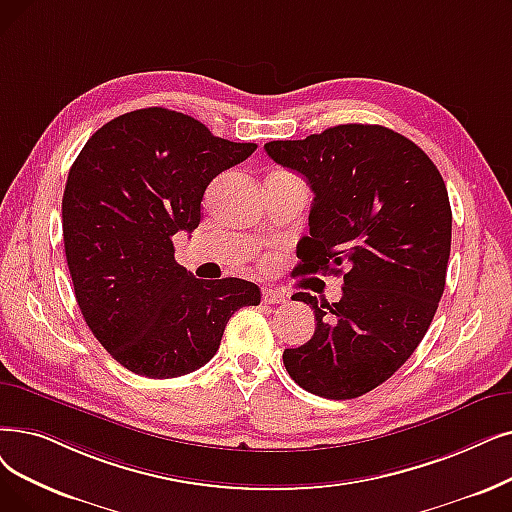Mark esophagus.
I'll return each mask as SVG.
<instances>
[{"label": "esophagus", "mask_w": 512, "mask_h": 512, "mask_svg": "<svg viewBox=\"0 0 512 512\" xmlns=\"http://www.w3.org/2000/svg\"><path fill=\"white\" fill-rule=\"evenodd\" d=\"M263 303H284L286 301V295L282 291H274V288H263Z\"/></svg>", "instance_id": "esophagus-1"}]
</instances>
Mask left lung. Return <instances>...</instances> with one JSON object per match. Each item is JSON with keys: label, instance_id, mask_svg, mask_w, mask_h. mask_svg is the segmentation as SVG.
<instances>
[{"label": "left lung", "instance_id": "obj_1", "mask_svg": "<svg viewBox=\"0 0 512 512\" xmlns=\"http://www.w3.org/2000/svg\"><path fill=\"white\" fill-rule=\"evenodd\" d=\"M263 148L314 192L297 270L343 276L337 303L293 295L314 309L316 330L284 349V366L309 393L360 397L402 368L431 326L452 242L446 184L425 152L383 125L347 123Z\"/></svg>", "mask_w": 512, "mask_h": 512}]
</instances>
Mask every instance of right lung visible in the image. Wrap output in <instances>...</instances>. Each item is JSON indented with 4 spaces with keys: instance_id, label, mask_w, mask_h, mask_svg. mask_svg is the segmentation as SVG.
<instances>
[{
    "instance_id": "1",
    "label": "right lung",
    "mask_w": 512,
    "mask_h": 512,
    "mask_svg": "<svg viewBox=\"0 0 512 512\" xmlns=\"http://www.w3.org/2000/svg\"><path fill=\"white\" fill-rule=\"evenodd\" d=\"M255 148L152 106L108 121L79 152L62 196L66 263L87 326L127 370L148 379L194 372L219 349L234 311L259 305L253 282L194 278L171 240L198 228L213 177Z\"/></svg>"
}]
</instances>
